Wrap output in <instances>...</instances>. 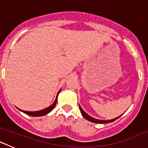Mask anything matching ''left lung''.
<instances>
[{"instance_id": "left-lung-1", "label": "left lung", "mask_w": 148, "mask_h": 148, "mask_svg": "<svg viewBox=\"0 0 148 148\" xmlns=\"http://www.w3.org/2000/svg\"><path fill=\"white\" fill-rule=\"evenodd\" d=\"M79 108H80V110H81V113H82V116L84 117V118L86 119L87 120H88V121H91V122H93V123H98V124H107V123H111L113 122V121H114L115 120L117 119H119L120 117V116H118L117 118H115V119H110V120H100V119H95L93 118V117H92V116H90V115L87 114L86 112H84V111L83 110V109L82 108V107H81L80 105H79Z\"/></svg>"}]
</instances>
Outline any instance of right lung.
Segmentation results:
<instances>
[{"mask_svg": "<svg viewBox=\"0 0 148 148\" xmlns=\"http://www.w3.org/2000/svg\"><path fill=\"white\" fill-rule=\"evenodd\" d=\"M61 92V90L58 91V94H57V95H56V100H55L54 103H53V104H51L49 107H48V108H45V109L44 110H38V111H25V110H22L19 109L20 110L21 112H23V113H26V114L29 115V116H35V117H38V116H44V115H47L49 113H50L51 111L53 110V109H54L55 106H56V103H57V99H58V94H59V92Z\"/></svg>", "mask_w": 148, "mask_h": 148, "instance_id": "add662e5", "label": "right lung"}]
</instances>
